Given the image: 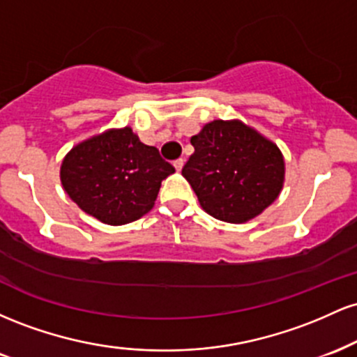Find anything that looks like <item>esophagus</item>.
Here are the masks:
<instances>
[{"label": "esophagus", "mask_w": 357, "mask_h": 357, "mask_svg": "<svg viewBox=\"0 0 357 357\" xmlns=\"http://www.w3.org/2000/svg\"><path fill=\"white\" fill-rule=\"evenodd\" d=\"M173 165H174V167H176V171H181L183 166H184V159H181V158L176 159Z\"/></svg>", "instance_id": "esophagus-1"}]
</instances>
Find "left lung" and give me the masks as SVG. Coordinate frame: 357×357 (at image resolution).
I'll return each instance as SVG.
<instances>
[{
  "label": "left lung",
  "instance_id": "obj_1",
  "mask_svg": "<svg viewBox=\"0 0 357 357\" xmlns=\"http://www.w3.org/2000/svg\"><path fill=\"white\" fill-rule=\"evenodd\" d=\"M195 153L183 176L202 208L227 223H247L268 208L285 181V161L278 146L238 121H216L191 137Z\"/></svg>",
  "mask_w": 357,
  "mask_h": 357
}]
</instances>
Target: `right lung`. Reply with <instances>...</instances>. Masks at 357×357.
<instances>
[{"instance_id":"1","label":"right lung","mask_w":357,"mask_h":357,"mask_svg":"<svg viewBox=\"0 0 357 357\" xmlns=\"http://www.w3.org/2000/svg\"><path fill=\"white\" fill-rule=\"evenodd\" d=\"M173 173L159 151L126 126L73 146L61 161L60 181L82 211L119 227L153 210L162 179Z\"/></svg>"}]
</instances>
